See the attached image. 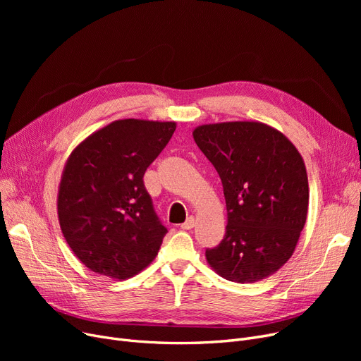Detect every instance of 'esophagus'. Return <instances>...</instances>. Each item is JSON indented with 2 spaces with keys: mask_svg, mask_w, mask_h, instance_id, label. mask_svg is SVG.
I'll return each instance as SVG.
<instances>
[{
  "mask_svg": "<svg viewBox=\"0 0 361 361\" xmlns=\"http://www.w3.org/2000/svg\"><path fill=\"white\" fill-rule=\"evenodd\" d=\"M195 224H196L195 218H193V216H190V218H188L185 222H183V224H181V228H183V230H192L193 226H195Z\"/></svg>",
  "mask_w": 361,
  "mask_h": 361,
  "instance_id": "1",
  "label": "esophagus"
}]
</instances>
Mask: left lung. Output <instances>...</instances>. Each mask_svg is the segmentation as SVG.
I'll return each mask as SVG.
<instances>
[{"mask_svg": "<svg viewBox=\"0 0 361 361\" xmlns=\"http://www.w3.org/2000/svg\"><path fill=\"white\" fill-rule=\"evenodd\" d=\"M193 139L218 171L228 224L206 250L222 278L250 283L275 274L293 256L309 209L306 165L282 133L260 121L202 124Z\"/></svg>", "mask_w": 361, "mask_h": 361, "instance_id": "obj_1", "label": "left lung"}]
</instances>
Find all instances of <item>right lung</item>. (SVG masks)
<instances>
[{"label": "right lung", "instance_id": "1", "mask_svg": "<svg viewBox=\"0 0 361 361\" xmlns=\"http://www.w3.org/2000/svg\"><path fill=\"white\" fill-rule=\"evenodd\" d=\"M176 127L174 121H112L67 158L56 214L70 249L94 274L127 279L157 257L166 228L154 211L143 176Z\"/></svg>", "mask_w": 361, "mask_h": 361}]
</instances>
